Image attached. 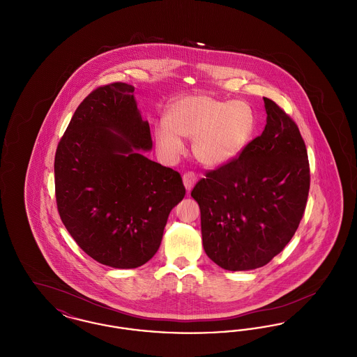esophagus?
Listing matches in <instances>:
<instances>
[{
    "label": "esophagus",
    "mask_w": 357,
    "mask_h": 357,
    "mask_svg": "<svg viewBox=\"0 0 357 357\" xmlns=\"http://www.w3.org/2000/svg\"><path fill=\"white\" fill-rule=\"evenodd\" d=\"M195 182H197V175H195L194 172L188 171L186 174H183V183H185V187H186V190L188 192L191 191V188L194 187Z\"/></svg>",
    "instance_id": "1"
}]
</instances>
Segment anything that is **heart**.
Listing matches in <instances>:
<instances>
[{
    "label": "heart",
    "mask_w": 357,
    "mask_h": 357,
    "mask_svg": "<svg viewBox=\"0 0 357 357\" xmlns=\"http://www.w3.org/2000/svg\"><path fill=\"white\" fill-rule=\"evenodd\" d=\"M166 124L155 128L159 151L175 159L185 151L181 137L194 139L192 153L208 167L234 160L250 142L255 116L250 104L226 102L211 95H191L174 102L166 114Z\"/></svg>",
    "instance_id": "b5f03b06"
}]
</instances>
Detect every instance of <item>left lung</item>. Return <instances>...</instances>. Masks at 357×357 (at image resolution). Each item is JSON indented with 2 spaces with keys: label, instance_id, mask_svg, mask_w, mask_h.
I'll return each mask as SVG.
<instances>
[{
  "label": "left lung",
  "instance_id": "8db88e82",
  "mask_svg": "<svg viewBox=\"0 0 357 357\" xmlns=\"http://www.w3.org/2000/svg\"><path fill=\"white\" fill-rule=\"evenodd\" d=\"M266 126L234 160L206 171L191 197L206 255L226 271L257 269L284 250L305 211L310 170L294 120L264 98Z\"/></svg>",
  "mask_w": 357,
  "mask_h": 357
}]
</instances>
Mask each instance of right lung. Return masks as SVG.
I'll return each mask as SVG.
<instances>
[{
  "label": "right lung",
  "instance_id": "add662e5",
  "mask_svg": "<svg viewBox=\"0 0 357 357\" xmlns=\"http://www.w3.org/2000/svg\"><path fill=\"white\" fill-rule=\"evenodd\" d=\"M135 88L93 89L75 111L54 155L60 218L86 255L134 269L158 252L174 206L186 195L181 174L136 150H151Z\"/></svg>",
  "mask_w": 357,
  "mask_h": 357
}]
</instances>
